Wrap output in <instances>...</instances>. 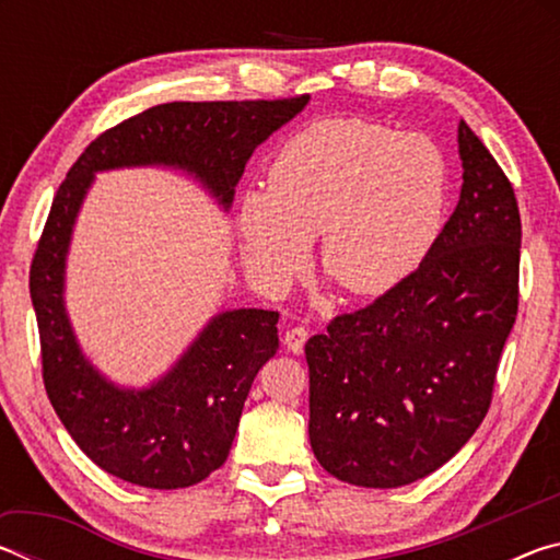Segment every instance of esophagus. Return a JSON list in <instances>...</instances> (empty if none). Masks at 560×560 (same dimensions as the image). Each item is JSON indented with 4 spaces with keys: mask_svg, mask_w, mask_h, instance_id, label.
Wrapping results in <instances>:
<instances>
[{
    "mask_svg": "<svg viewBox=\"0 0 560 560\" xmlns=\"http://www.w3.org/2000/svg\"><path fill=\"white\" fill-rule=\"evenodd\" d=\"M308 340V330L303 326H293L287 330V336H283V343L291 350V353H303V346H306Z\"/></svg>",
    "mask_w": 560,
    "mask_h": 560,
    "instance_id": "obj_1",
    "label": "esophagus"
}]
</instances>
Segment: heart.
<instances>
[{"label":"heart","instance_id":"heart-1","mask_svg":"<svg viewBox=\"0 0 560 560\" xmlns=\"http://www.w3.org/2000/svg\"><path fill=\"white\" fill-rule=\"evenodd\" d=\"M447 214V163L428 136L365 118H320L279 148L267 189L244 197L252 267L283 287L320 237L338 287L375 296L422 267Z\"/></svg>","mask_w":560,"mask_h":560}]
</instances>
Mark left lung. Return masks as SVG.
Masks as SVG:
<instances>
[{
    "instance_id": "left-lung-1",
    "label": "left lung",
    "mask_w": 560,
    "mask_h": 560,
    "mask_svg": "<svg viewBox=\"0 0 560 560\" xmlns=\"http://www.w3.org/2000/svg\"><path fill=\"white\" fill-rule=\"evenodd\" d=\"M464 185L412 277L308 338V438L346 485L395 489L450 462L489 412L518 314L521 214L504 170L459 122Z\"/></svg>"
}]
</instances>
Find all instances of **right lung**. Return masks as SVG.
Returning <instances> with one entry per match:
<instances>
[{"label": "right lung", "mask_w": 560, "mask_h": 560, "mask_svg": "<svg viewBox=\"0 0 560 560\" xmlns=\"http://www.w3.org/2000/svg\"><path fill=\"white\" fill-rule=\"evenodd\" d=\"M306 101L153 106L103 130L56 189L30 269L42 377L73 442L113 477L150 489H183L220 469L254 377L279 350V311L240 308L217 316L175 371L148 390L128 393L103 381L75 346L61 299L66 246L93 173L120 165H177L230 207L254 148Z\"/></svg>", "instance_id": "right-lung-1"}]
</instances>
